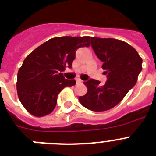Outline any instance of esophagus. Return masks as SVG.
<instances>
[{
	"instance_id": "34e87169",
	"label": "esophagus",
	"mask_w": 156,
	"mask_h": 156,
	"mask_svg": "<svg viewBox=\"0 0 156 156\" xmlns=\"http://www.w3.org/2000/svg\"><path fill=\"white\" fill-rule=\"evenodd\" d=\"M82 82H83V80H81L79 79V78H78V79H76V83H81Z\"/></svg>"
}]
</instances>
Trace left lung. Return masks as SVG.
<instances>
[{"instance_id": "8db88e82", "label": "left lung", "mask_w": 156, "mask_h": 156, "mask_svg": "<svg viewBox=\"0 0 156 156\" xmlns=\"http://www.w3.org/2000/svg\"><path fill=\"white\" fill-rule=\"evenodd\" d=\"M91 47L102 62L107 80L90 79L84 84L87 92L79 97L85 108L95 112L105 111L118 105L134 87L142 70V58L133 46L114 38L91 37Z\"/></svg>"}]
</instances>
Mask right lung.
Instances as JSON below:
<instances>
[{"label":"right lung","instance_id":"add662e5","mask_svg":"<svg viewBox=\"0 0 156 156\" xmlns=\"http://www.w3.org/2000/svg\"><path fill=\"white\" fill-rule=\"evenodd\" d=\"M89 36H63L51 38L29 54L17 74V94L30 114L42 117L50 114L57 105L58 95L65 87L76 84L61 72L72 68L76 52L90 46Z\"/></svg>","mask_w":156,"mask_h":156}]
</instances>
